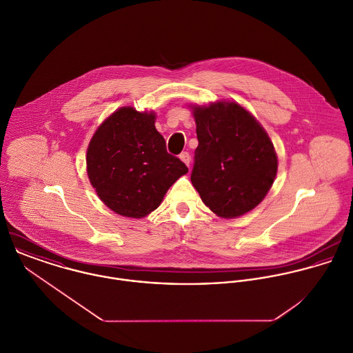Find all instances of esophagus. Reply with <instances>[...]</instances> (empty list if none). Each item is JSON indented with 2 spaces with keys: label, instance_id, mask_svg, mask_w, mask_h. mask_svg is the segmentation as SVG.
Instances as JSON below:
<instances>
[{
  "label": "esophagus",
  "instance_id": "esophagus-1",
  "mask_svg": "<svg viewBox=\"0 0 353 353\" xmlns=\"http://www.w3.org/2000/svg\"><path fill=\"white\" fill-rule=\"evenodd\" d=\"M179 159H181L188 167H190V154H189L188 152H182V153L179 154Z\"/></svg>",
  "mask_w": 353,
  "mask_h": 353
}]
</instances>
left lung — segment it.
Returning <instances> with one entry per match:
<instances>
[{"label":"left lung","instance_id":"left-lung-1","mask_svg":"<svg viewBox=\"0 0 353 353\" xmlns=\"http://www.w3.org/2000/svg\"><path fill=\"white\" fill-rule=\"evenodd\" d=\"M199 147L192 183L221 219H235L266 197L277 174L273 143L250 111L236 101L190 104Z\"/></svg>","mask_w":353,"mask_h":353}]
</instances>
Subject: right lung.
I'll list each match as a JSON object with an SVG mask.
<instances>
[{
  "mask_svg": "<svg viewBox=\"0 0 353 353\" xmlns=\"http://www.w3.org/2000/svg\"><path fill=\"white\" fill-rule=\"evenodd\" d=\"M154 119V111L121 107L101 122L88 144V179L101 202L123 217L148 216L189 171L167 153Z\"/></svg>",
  "mask_w": 353,
  "mask_h": 353,
  "instance_id": "add662e5",
  "label": "right lung"
}]
</instances>
